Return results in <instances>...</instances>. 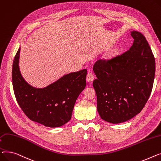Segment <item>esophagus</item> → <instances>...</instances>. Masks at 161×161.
<instances>
[{
  "label": "esophagus",
  "mask_w": 161,
  "mask_h": 161,
  "mask_svg": "<svg viewBox=\"0 0 161 161\" xmlns=\"http://www.w3.org/2000/svg\"><path fill=\"white\" fill-rule=\"evenodd\" d=\"M94 79V76L92 73H88L87 75H86V80L88 82H92Z\"/></svg>",
  "instance_id": "esophagus-1"
}]
</instances>
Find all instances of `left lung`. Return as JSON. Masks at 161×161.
I'll use <instances>...</instances> for the list:
<instances>
[{"mask_svg": "<svg viewBox=\"0 0 161 161\" xmlns=\"http://www.w3.org/2000/svg\"><path fill=\"white\" fill-rule=\"evenodd\" d=\"M130 49L108 60H98L93 70V86L101 119L119 124L135 117L144 107L152 93L155 60L143 34L132 31Z\"/></svg>", "mask_w": 161, "mask_h": 161, "instance_id": "left-lung-1", "label": "left lung"}]
</instances>
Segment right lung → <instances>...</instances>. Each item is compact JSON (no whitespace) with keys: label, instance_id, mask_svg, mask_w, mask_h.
Masks as SVG:
<instances>
[{"label":"right lung","instance_id":"1","mask_svg":"<svg viewBox=\"0 0 161 161\" xmlns=\"http://www.w3.org/2000/svg\"><path fill=\"white\" fill-rule=\"evenodd\" d=\"M19 48L13 62L12 83L17 101L26 116L45 127H58L71 118L75 103L86 87L87 70L70 73L43 88H35L23 77Z\"/></svg>","mask_w":161,"mask_h":161}]
</instances>
